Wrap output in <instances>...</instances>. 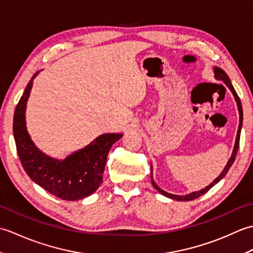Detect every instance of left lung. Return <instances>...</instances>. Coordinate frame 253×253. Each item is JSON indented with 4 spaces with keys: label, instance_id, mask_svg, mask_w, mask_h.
I'll return each instance as SVG.
<instances>
[{
    "label": "left lung",
    "instance_id": "1",
    "mask_svg": "<svg viewBox=\"0 0 253 253\" xmlns=\"http://www.w3.org/2000/svg\"><path fill=\"white\" fill-rule=\"evenodd\" d=\"M214 77H215L217 80H222L223 83H225V84L227 85V87L229 88V90L232 91L234 96H235V100H236V103H237V106H238V111H239V126H238V131H237V136H236V141H235V146H234V150H233V153H232V157L229 158L228 162L226 164V166H225V169H223V171L221 173V175H219L217 178L214 179L211 184H210L208 187L204 188V189H201L199 191H195V192H191L189 193V195H186V196H177V195H171V193H169L166 192L164 190L161 189V188L155 184L153 178H152V166H151V182L153 187L157 189L159 192L162 193L163 196L168 197V198H170V199H174V200H178V201H190V200H193V199H197L200 196L204 195V193L208 192L211 188L216 185L217 182L221 180L222 178H224V176L227 174L228 169H230V166L233 165V163L235 162V159H236V155H237V152H238V148H239V139H240V131H241V127H243V106H241V102H240V99L239 96L237 94V92H236L232 83H230V79L228 78V76L226 75V73H225L222 68L219 67H214Z\"/></svg>",
    "mask_w": 253,
    "mask_h": 253
}]
</instances>
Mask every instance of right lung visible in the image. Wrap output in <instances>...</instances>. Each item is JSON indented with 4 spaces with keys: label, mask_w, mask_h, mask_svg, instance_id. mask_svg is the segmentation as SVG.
Wrapping results in <instances>:
<instances>
[{
    "label": "right lung",
    "mask_w": 253,
    "mask_h": 253,
    "mask_svg": "<svg viewBox=\"0 0 253 253\" xmlns=\"http://www.w3.org/2000/svg\"><path fill=\"white\" fill-rule=\"evenodd\" d=\"M39 72L27 84L14 113L13 131L21 165L36 184L63 200L84 199L98 189L103 178L107 154L122 133H104L64 160L52 159L38 149L26 128L25 112L30 91Z\"/></svg>",
    "instance_id": "obj_1"
}]
</instances>
